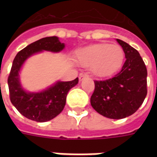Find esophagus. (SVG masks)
Segmentation results:
<instances>
[{
	"label": "esophagus",
	"mask_w": 157,
	"mask_h": 157,
	"mask_svg": "<svg viewBox=\"0 0 157 157\" xmlns=\"http://www.w3.org/2000/svg\"><path fill=\"white\" fill-rule=\"evenodd\" d=\"M89 78V76H87V75H85V74H81V75H80V76H79V80H80V81H83V80H85V79H87Z\"/></svg>",
	"instance_id": "obj_1"
}]
</instances>
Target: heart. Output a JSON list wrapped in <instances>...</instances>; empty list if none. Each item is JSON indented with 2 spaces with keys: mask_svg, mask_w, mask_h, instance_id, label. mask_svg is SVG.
Returning <instances> with one entry per match:
<instances>
[{
  "mask_svg": "<svg viewBox=\"0 0 157 157\" xmlns=\"http://www.w3.org/2000/svg\"><path fill=\"white\" fill-rule=\"evenodd\" d=\"M124 51L118 45L101 43L86 46L76 52V62L84 67H91L98 77H107L116 73L124 61Z\"/></svg>",
  "mask_w": 157,
  "mask_h": 157,
  "instance_id": "b5f03b06",
  "label": "heart"
}]
</instances>
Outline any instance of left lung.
Masks as SVG:
<instances>
[{
    "label": "left lung",
    "instance_id": "obj_1",
    "mask_svg": "<svg viewBox=\"0 0 157 157\" xmlns=\"http://www.w3.org/2000/svg\"><path fill=\"white\" fill-rule=\"evenodd\" d=\"M125 55L119 73L106 81H95L90 103L96 112L110 119H123L139 109L147 95V68L134 48L117 39Z\"/></svg>",
    "mask_w": 157,
    "mask_h": 157
}]
</instances>
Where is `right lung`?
Instances as JSON below:
<instances>
[{"instance_id":"obj_1","label":"right lung","mask_w":157,"mask_h":157,"mask_svg":"<svg viewBox=\"0 0 157 157\" xmlns=\"http://www.w3.org/2000/svg\"><path fill=\"white\" fill-rule=\"evenodd\" d=\"M64 48L65 44L58 36L41 38L26 46L13 59L8 77L10 101L28 119L37 122L54 119L63 110L69 90L78 84V77L71 81H57L45 90L36 92L26 90L21 84L19 74L28 59L43 51L59 53Z\"/></svg>"}]
</instances>
